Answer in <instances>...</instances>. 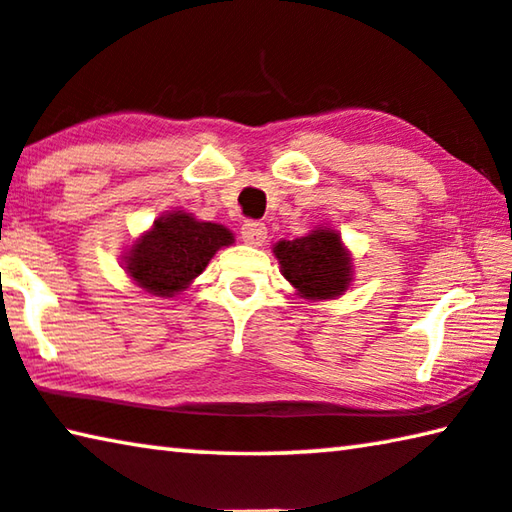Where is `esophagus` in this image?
Returning <instances> with one entry per match:
<instances>
[{"mask_svg":"<svg viewBox=\"0 0 512 512\" xmlns=\"http://www.w3.org/2000/svg\"><path fill=\"white\" fill-rule=\"evenodd\" d=\"M240 235H242V242H245V245L261 247L267 238V229L261 222H245L240 229Z\"/></svg>","mask_w":512,"mask_h":512,"instance_id":"34e87169","label":"esophagus"}]
</instances>
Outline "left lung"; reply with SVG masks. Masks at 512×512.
I'll return each instance as SVG.
<instances>
[{
  "label": "left lung",
  "instance_id": "8db88e82",
  "mask_svg": "<svg viewBox=\"0 0 512 512\" xmlns=\"http://www.w3.org/2000/svg\"><path fill=\"white\" fill-rule=\"evenodd\" d=\"M274 256L281 274L304 300H334L352 281V258L341 235L318 226L304 238L279 240Z\"/></svg>",
  "mask_w": 512,
  "mask_h": 512
}]
</instances>
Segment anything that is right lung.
<instances>
[{"instance_id": "add662e5", "label": "right lung", "mask_w": 512, "mask_h": 512, "mask_svg": "<svg viewBox=\"0 0 512 512\" xmlns=\"http://www.w3.org/2000/svg\"><path fill=\"white\" fill-rule=\"evenodd\" d=\"M233 245V233L222 224L199 222L176 210L155 219L153 229L137 238L125 254V272L148 293L174 297L206 270L210 258Z\"/></svg>"}]
</instances>
